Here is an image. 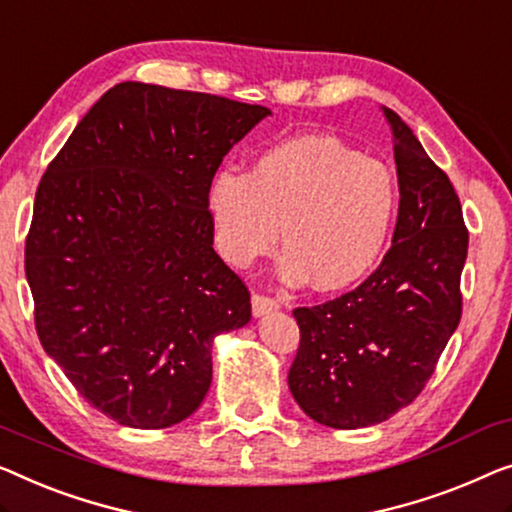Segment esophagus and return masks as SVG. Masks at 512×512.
Here are the masks:
<instances>
[{"label":"esophagus","mask_w":512,"mask_h":512,"mask_svg":"<svg viewBox=\"0 0 512 512\" xmlns=\"http://www.w3.org/2000/svg\"><path fill=\"white\" fill-rule=\"evenodd\" d=\"M277 309H279V302L274 298H268V295H261V293L251 295V311H254L256 318H261V316L270 314V311H277Z\"/></svg>","instance_id":"obj_1"}]
</instances>
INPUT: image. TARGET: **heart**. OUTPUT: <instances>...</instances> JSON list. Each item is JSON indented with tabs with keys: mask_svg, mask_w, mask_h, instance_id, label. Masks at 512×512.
<instances>
[{
	"mask_svg": "<svg viewBox=\"0 0 512 512\" xmlns=\"http://www.w3.org/2000/svg\"><path fill=\"white\" fill-rule=\"evenodd\" d=\"M399 191L392 170L332 136H295L263 150L247 173L224 168L207 187L217 251L235 268L281 238L286 281L339 291L367 277L388 247Z\"/></svg>",
	"mask_w": 512,
	"mask_h": 512,
	"instance_id": "heart-1",
	"label": "heart"
}]
</instances>
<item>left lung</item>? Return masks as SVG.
Instances as JSON below:
<instances>
[{
    "instance_id": "1",
    "label": "left lung",
    "mask_w": 512,
    "mask_h": 512,
    "mask_svg": "<svg viewBox=\"0 0 512 512\" xmlns=\"http://www.w3.org/2000/svg\"><path fill=\"white\" fill-rule=\"evenodd\" d=\"M399 180L392 247L362 284L293 311L300 325L288 388L311 420L379 425L416 399L462 316L469 231L448 175L390 108Z\"/></svg>"
}]
</instances>
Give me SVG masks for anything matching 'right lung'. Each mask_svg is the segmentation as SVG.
Listing matches in <instances>:
<instances>
[{
    "label": "right lung",
    "mask_w": 512,
    "mask_h": 512,
    "mask_svg": "<svg viewBox=\"0 0 512 512\" xmlns=\"http://www.w3.org/2000/svg\"><path fill=\"white\" fill-rule=\"evenodd\" d=\"M268 115L129 80L41 177L25 244L36 332L73 388L124 427L189 418L210 390L214 337L251 321L247 286L212 249L207 187Z\"/></svg>",
    "instance_id": "right-lung-1"
}]
</instances>
